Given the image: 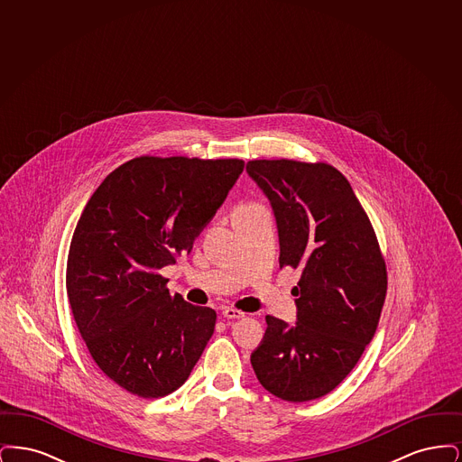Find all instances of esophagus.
Instances as JSON below:
<instances>
[{
	"label": "esophagus",
	"instance_id": "1",
	"mask_svg": "<svg viewBox=\"0 0 462 462\" xmlns=\"http://www.w3.org/2000/svg\"><path fill=\"white\" fill-rule=\"evenodd\" d=\"M245 313L241 310H236V308L228 307L223 310V317L225 319H242Z\"/></svg>",
	"mask_w": 462,
	"mask_h": 462
}]
</instances>
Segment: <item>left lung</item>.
<instances>
[{
    "instance_id": "8db88e82",
    "label": "left lung",
    "mask_w": 462,
    "mask_h": 462,
    "mask_svg": "<svg viewBox=\"0 0 462 462\" xmlns=\"http://www.w3.org/2000/svg\"><path fill=\"white\" fill-rule=\"evenodd\" d=\"M245 171L272 204L281 268L301 272L296 324L266 315L251 365L272 395L315 400L352 373L371 343L386 298V264L352 185L330 164L260 159Z\"/></svg>"
}]
</instances>
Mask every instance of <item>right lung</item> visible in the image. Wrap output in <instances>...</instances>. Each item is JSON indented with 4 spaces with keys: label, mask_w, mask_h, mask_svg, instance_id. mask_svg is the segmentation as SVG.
Instances as JSON below:
<instances>
[{
    "label": "right lung",
    "mask_w": 462,
    "mask_h": 462,
    "mask_svg": "<svg viewBox=\"0 0 462 462\" xmlns=\"http://www.w3.org/2000/svg\"><path fill=\"white\" fill-rule=\"evenodd\" d=\"M242 170L241 159L142 155L83 209L67 258L69 303L95 364L133 395L173 393L213 336L217 311L171 296L159 270L192 251Z\"/></svg>",
    "instance_id": "add662e5"
}]
</instances>
